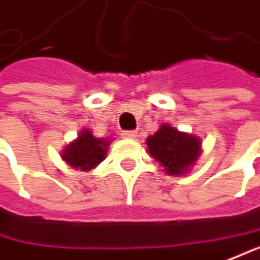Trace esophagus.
Masks as SVG:
<instances>
[{"label": "esophagus", "mask_w": 260, "mask_h": 260, "mask_svg": "<svg viewBox=\"0 0 260 260\" xmlns=\"http://www.w3.org/2000/svg\"><path fill=\"white\" fill-rule=\"evenodd\" d=\"M121 136H122L124 139H135V138L138 136V132H133V130H127V132H122V133H121Z\"/></svg>", "instance_id": "1"}]
</instances>
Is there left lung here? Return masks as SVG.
<instances>
[{
  "instance_id": "8db88e82",
  "label": "left lung",
  "mask_w": 260,
  "mask_h": 260,
  "mask_svg": "<svg viewBox=\"0 0 260 260\" xmlns=\"http://www.w3.org/2000/svg\"><path fill=\"white\" fill-rule=\"evenodd\" d=\"M146 148L169 176L189 173L203 151L198 136L179 132L170 124H161L152 136H148Z\"/></svg>"
}]
</instances>
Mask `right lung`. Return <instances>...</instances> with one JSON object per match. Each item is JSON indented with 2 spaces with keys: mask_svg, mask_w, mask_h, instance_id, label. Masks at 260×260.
I'll use <instances>...</instances> for the list:
<instances>
[{
  "mask_svg": "<svg viewBox=\"0 0 260 260\" xmlns=\"http://www.w3.org/2000/svg\"><path fill=\"white\" fill-rule=\"evenodd\" d=\"M111 138H94L91 130L83 128L78 138L62 149L60 157L69 167L81 172H90L105 159Z\"/></svg>",
  "mask_w": 260,
  "mask_h": 260,
  "instance_id": "obj_1",
  "label": "right lung"
}]
</instances>
